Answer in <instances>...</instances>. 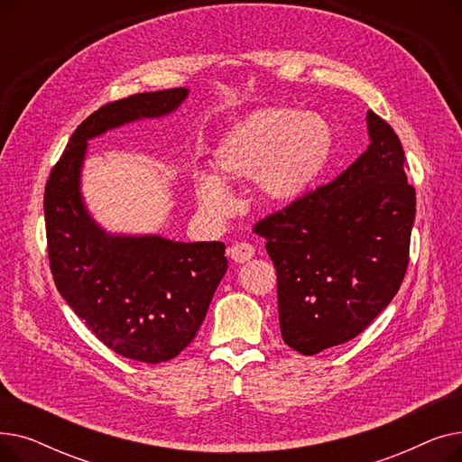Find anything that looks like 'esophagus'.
I'll return each instance as SVG.
<instances>
[{
  "label": "esophagus",
  "mask_w": 462,
  "mask_h": 462,
  "mask_svg": "<svg viewBox=\"0 0 462 462\" xmlns=\"http://www.w3.org/2000/svg\"><path fill=\"white\" fill-rule=\"evenodd\" d=\"M228 256L237 263H244L254 256V247L251 244H236L228 249Z\"/></svg>",
  "instance_id": "esophagus-1"
}]
</instances>
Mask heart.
<instances>
[{
  "label": "heart",
  "instance_id": "heart-1",
  "mask_svg": "<svg viewBox=\"0 0 462 462\" xmlns=\"http://www.w3.org/2000/svg\"><path fill=\"white\" fill-rule=\"evenodd\" d=\"M331 142V127L317 114L282 106L251 112L218 140L211 153L217 178L197 180V200L208 217L223 218L234 208L226 183L253 180L263 202L294 204L320 178Z\"/></svg>",
  "mask_w": 462,
  "mask_h": 462
}]
</instances>
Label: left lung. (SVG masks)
Instances as JSON below:
<instances>
[{"mask_svg":"<svg viewBox=\"0 0 462 462\" xmlns=\"http://www.w3.org/2000/svg\"><path fill=\"white\" fill-rule=\"evenodd\" d=\"M367 127V152L341 176L253 226L277 270L282 341L305 356L357 337L408 268L416 189L392 125L369 110Z\"/></svg>","mask_w":462,"mask_h":462,"instance_id":"left-lung-1","label":"left lung"}]
</instances>
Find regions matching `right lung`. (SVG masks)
Returning a JSON list of instances; mask_svg holds the SVG:
<instances>
[{
    "label": "right lung",
    "instance_id": "add662e5",
    "mask_svg": "<svg viewBox=\"0 0 462 462\" xmlns=\"http://www.w3.org/2000/svg\"><path fill=\"white\" fill-rule=\"evenodd\" d=\"M187 93H136L101 106L72 133L44 187L48 260L58 292L105 346L143 363L168 361L190 345L226 273V247L221 241L106 234L82 202L80 170L89 138L174 112Z\"/></svg>",
    "mask_w": 462,
    "mask_h": 462
}]
</instances>
